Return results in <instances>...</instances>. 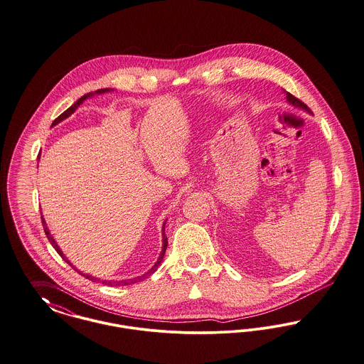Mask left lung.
I'll list each match as a JSON object with an SVG mask.
<instances>
[{
    "mask_svg": "<svg viewBox=\"0 0 364 364\" xmlns=\"http://www.w3.org/2000/svg\"><path fill=\"white\" fill-rule=\"evenodd\" d=\"M283 93L286 95V100L291 105V106H294V107L301 108V109H305L306 112H309V114H312V111L309 109V107L306 106V105H304L301 100H299L297 97H294L291 93H289V92H286V90H283Z\"/></svg>",
    "mask_w": 364,
    "mask_h": 364,
    "instance_id": "1",
    "label": "left lung"
}]
</instances>
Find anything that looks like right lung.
<instances>
[{"instance_id": "obj_1", "label": "right lung", "mask_w": 364, "mask_h": 364, "mask_svg": "<svg viewBox=\"0 0 364 364\" xmlns=\"http://www.w3.org/2000/svg\"><path fill=\"white\" fill-rule=\"evenodd\" d=\"M111 90H114V89H109V87H106V89H99V90H95V92H90V93H87L85 96H82L81 99H78L73 106L70 108H67L65 112L62 114V115H59L55 121H53V124H52V127H55V125H58L59 122H62V121H65V118H68L77 108L80 107L84 102H85L86 99H89V97H92V96H95V95H103V93H107V92H111ZM38 159H40V156H38ZM41 220H43V231H45V235L48 237V240L50 242V245L55 247V250L60 255V257L65 259V262L68 264V265H71V268H74L75 271H77V268L65 258V255H63V252L60 250V247L58 246V243L55 242V239H53V236L50 235V232H49V230H48V227H46V223H45V220H43V215H41ZM165 225H166V220L164 221V225H162V242H164V245H162V252H161V255L158 257V259H156V262L154 264V267L151 268L149 272H146L144 275H141V277H137V278L128 279V280H102V283H105V284H108V286H128L130 283H136V282H140V280H143V279L147 278V277H150L151 274H154L155 271H156V268L159 267V264L162 262V258L165 256V252H166V247H168V237L165 235ZM82 275V274H81ZM86 279H89V280H92V282H99V279L93 278V277H90V275H84Z\"/></svg>"}]
</instances>
